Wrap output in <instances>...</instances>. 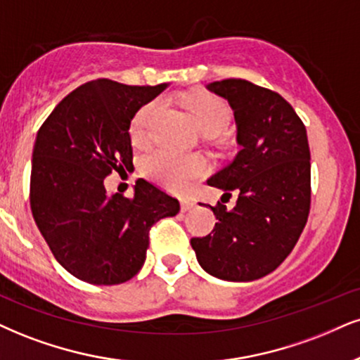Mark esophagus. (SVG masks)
Masks as SVG:
<instances>
[{"label": "esophagus", "mask_w": 360, "mask_h": 360, "mask_svg": "<svg viewBox=\"0 0 360 360\" xmlns=\"http://www.w3.org/2000/svg\"><path fill=\"white\" fill-rule=\"evenodd\" d=\"M195 207V202L190 198H181V212H188Z\"/></svg>", "instance_id": "1"}]
</instances>
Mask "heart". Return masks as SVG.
Wrapping results in <instances>:
<instances>
[{"mask_svg": "<svg viewBox=\"0 0 360 360\" xmlns=\"http://www.w3.org/2000/svg\"><path fill=\"white\" fill-rule=\"evenodd\" d=\"M185 105L188 106L195 122L205 135L208 133L219 135L227 128L230 122V108L219 96L208 95V93H193L185 98ZM160 108H162L160 101H150L141 106L133 117L130 135L136 145L145 143L148 140L152 123ZM143 168L150 179L168 188L180 190L187 187L188 181L195 176L202 175L205 172L207 163L200 157H185V155H179L168 148H158L145 158Z\"/></svg>", "mask_w": 360, "mask_h": 360, "instance_id": "heart-1", "label": "heart"}]
</instances>
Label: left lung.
Listing matches in <instances>:
<instances>
[{
    "label": "left lung",
    "mask_w": 360,
    "mask_h": 360,
    "mask_svg": "<svg viewBox=\"0 0 360 360\" xmlns=\"http://www.w3.org/2000/svg\"><path fill=\"white\" fill-rule=\"evenodd\" d=\"M229 101L240 150L208 179L225 195H238L232 210L210 207L212 233L192 238L202 269L221 281L248 282L274 272L307 224L310 210V150L307 131L278 93L240 78L208 83Z\"/></svg>",
    "instance_id": "obj_1"
}]
</instances>
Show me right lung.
I'll return each mask as SVG.
<instances>
[{"label":"right lung","instance_id":"add662e5","mask_svg":"<svg viewBox=\"0 0 360 360\" xmlns=\"http://www.w3.org/2000/svg\"><path fill=\"white\" fill-rule=\"evenodd\" d=\"M167 86L93 79L65 96L38 130L31 212L55 259L79 281H130L145 262L152 225L179 214V200L148 181H136L131 198L108 195L103 184L113 170L133 168L131 120Z\"/></svg>","mask_w":360,"mask_h":360}]
</instances>
